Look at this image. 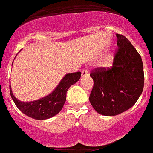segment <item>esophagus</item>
Masks as SVG:
<instances>
[{
    "instance_id": "obj_1",
    "label": "esophagus",
    "mask_w": 153,
    "mask_h": 153,
    "mask_svg": "<svg viewBox=\"0 0 153 153\" xmlns=\"http://www.w3.org/2000/svg\"><path fill=\"white\" fill-rule=\"evenodd\" d=\"M81 75H82V76L88 75V70L86 69V68H85V69L82 70V71H81Z\"/></svg>"
}]
</instances>
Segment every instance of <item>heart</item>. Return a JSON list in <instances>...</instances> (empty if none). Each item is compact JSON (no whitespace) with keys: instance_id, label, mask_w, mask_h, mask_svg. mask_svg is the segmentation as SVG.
Listing matches in <instances>:
<instances>
[{"instance_id":"obj_1","label":"heart","mask_w":153,"mask_h":153,"mask_svg":"<svg viewBox=\"0 0 153 153\" xmlns=\"http://www.w3.org/2000/svg\"><path fill=\"white\" fill-rule=\"evenodd\" d=\"M112 57L111 56H107L105 59H103V61H102V65H104V66L109 65L111 63V62H112Z\"/></svg>"}]
</instances>
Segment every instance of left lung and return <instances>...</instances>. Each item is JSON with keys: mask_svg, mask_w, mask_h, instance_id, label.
Returning a JSON list of instances; mask_svg holds the SVG:
<instances>
[{"mask_svg": "<svg viewBox=\"0 0 153 153\" xmlns=\"http://www.w3.org/2000/svg\"><path fill=\"white\" fill-rule=\"evenodd\" d=\"M117 48L112 66L91 71L94 87L90 102L103 115H118L136 103L142 94L144 72L142 59L134 47L122 35H116Z\"/></svg>", "mask_w": 153, "mask_h": 153, "instance_id": "left-lung-1", "label": "left lung"}]
</instances>
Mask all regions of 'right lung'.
Listing matches in <instances>:
<instances>
[{
	"mask_svg": "<svg viewBox=\"0 0 153 153\" xmlns=\"http://www.w3.org/2000/svg\"><path fill=\"white\" fill-rule=\"evenodd\" d=\"M81 75V72L66 74L51 94L38 100L21 102L14 97L10 88L11 97L17 108L25 115L38 120L48 119L60 112L66 100L68 88L80 79Z\"/></svg>",
	"mask_w": 153,
	"mask_h": 153,
	"instance_id": "1",
	"label": "right lung"
}]
</instances>
